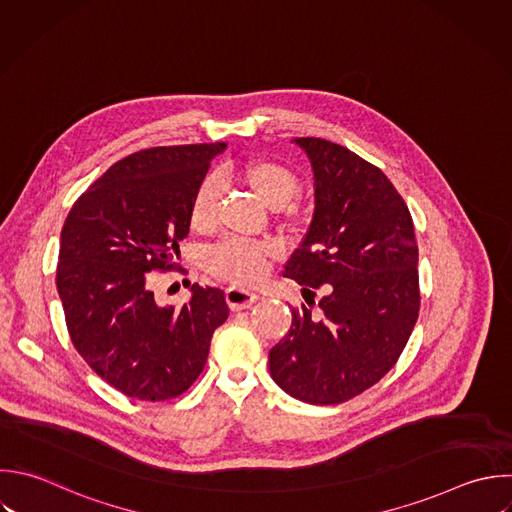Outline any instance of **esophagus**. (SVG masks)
Returning <instances> with one entry per match:
<instances>
[{"label": "esophagus", "instance_id": "obj_1", "mask_svg": "<svg viewBox=\"0 0 512 512\" xmlns=\"http://www.w3.org/2000/svg\"><path fill=\"white\" fill-rule=\"evenodd\" d=\"M226 300L232 310H242V308H250L258 300V294L252 288L234 284L226 290Z\"/></svg>", "mask_w": 512, "mask_h": 512}]
</instances>
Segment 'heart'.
Listing matches in <instances>:
<instances>
[{
    "label": "heart",
    "instance_id": "heart-1",
    "mask_svg": "<svg viewBox=\"0 0 512 512\" xmlns=\"http://www.w3.org/2000/svg\"><path fill=\"white\" fill-rule=\"evenodd\" d=\"M238 176L268 208L274 210L290 204L300 192L298 176L278 162H250L238 170ZM218 198L220 184L216 178H206L198 186L190 206V220L194 228H208L214 222ZM268 258L270 248L266 244L226 242L212 252L210 266L214 272L230 278L236 284H252L266 274Z\"/></svg>",
    "mask_w": 512,
    "mask_h": 512
}]
</instances>
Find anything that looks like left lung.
<instances>
[{
  "label": "left lung",
  "instance_id": "obj_1",
  "mask_svg": "<svg viewBox=\"0 0 512 512\" xmlns=\"http://www.w3.org/2000/svg\"><path fill=\"white\" fill-rule=\"evenodd\" d=\"M312 166L314 214L284 266L312 306L292 308L270 350L274 382L310 404H338L376 384L418 318V246L410 212L376 166L320 138H294Z\"/></svg>",
  "mask_w": 512,
  "mask_h": 512
}]
</instances>
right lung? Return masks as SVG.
Listing matches in <instances>:
<instances>
[{"instance_id":"1","label":"right lung","mask_w":512,"mask_h":512,"mask_svg":"<svg viewBox=\"0 0 512 512\" xmlns=\"http://www.w3.org/2000/svg\"><path fill=\"white\" fill-rule=\"evenodd\" d=\"M224 142L162 146L116 162L72 206L56 274L70 338L90 368L126 396L168 400L200 376L228 318L220 288L156 302L154 270H172L190 206Z\"/></svg>"}]
</instances>
